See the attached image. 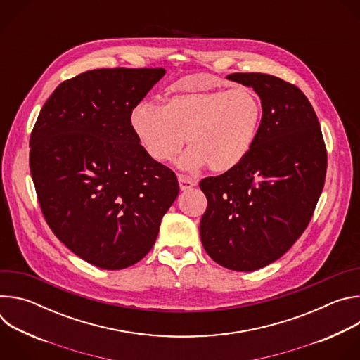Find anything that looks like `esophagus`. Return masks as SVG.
<instances>
[{
	"label": "esophagus",
	"mask_w": 360,
	"mask_h": 360,
	"mask_svg": "<svg viewBox=\"0 0 360 360\" xmlns=\"http://www.w3.org/2000/svg\"><path fill=\"white\" fill-rule=\"evenodd\" d=\"M178 182H179V188L181 191H186L191 189L196 185V181H193L192 178H188L185 175H178Z\"/></svg>",
	"instance_id": "1"
}]
</instances>
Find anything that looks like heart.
Masks as SVG:
<instances>
[{
    "label": "heart",
    "mask_w": 360,
    "mask_h": 360,
    "mask_svg": "<svg viewBox=\"0 0 360 360\" xmlns=\"http://www.w3.org/2000/svg\"><path fill=\"white\" fill-rule=\"evenodd\" d=\"M262 101L250 86L192 89L165 99L162 107L139 102L131 112V128L155 162L179 160L188 171L208 165L215 174L236 168L249 153L262 121Z\"/></svg>",
    "instance_id": "b5f03b06"
}]
</instances>
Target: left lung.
Instances as JSON below:
<instances>
[{"label": "left lung", "instance_id": "obj_1", "mask_svg": "<svg viewBox=\"0 0 360 360\" xmlns=\"http://www.w3.org/2000/svg\"><path fill=\"white\" fill-rule=\"evenodd\" d=\"M262 101V121L246 158L199 182L208 199L199 233L224 268L250 272L276 259L309 225L322 193L328 153L309 99L278 77L231 74Z\"/></svg>", "mask_w": 360, "mask_h": 360}]
</instances>
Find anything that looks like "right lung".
I'll list each match as a JSON object with an SVG mask.
<instances>
[{
    "mask_svg": "<svg viewBox=\"0 0 360 360\" xmlns=\"http://www.w3.org/2000/svg\"><path fill=\"white\" fill-rule=\"evenodd\" d=\"M164 68H101L60 84L30 139V171L44 218L81 259L118 271L157 240L179 193L176 175L139 145L131 112Z\"/></svg>",
    "mask_w": 360,
    "mask_h": 360,
    "instance_id": "obj_1",
    "label": "right lung"
}]
</instances>
